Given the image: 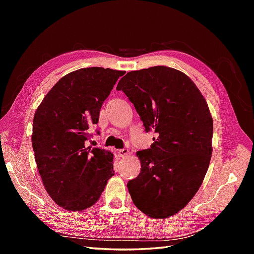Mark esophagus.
<instances>
[{
  "mask_svg": "<svg viewBox=\"0 0 254 254\" xmlns=\"http://www.w3.org/2000/svg\"><path fill=\"white\" fill-rule=\"evenodd\" d=\"M128 153H130V150H128L127 148H122L119 150V155H120V157H126Z\"/></svg>",
  "mask_w": 254,
  "mask_h": 254,
  "instance_id": "1",
  "label": "esophagus"
}]
</instances>
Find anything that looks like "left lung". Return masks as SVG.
Wrapping results in <instances>:
<instances>
[{
  "instance_id": "1",
  "label": "left lung",
  "mask_w": 254,
  "mask_h": 254,
  "mask_svg": "<svg viewBox=\"0 0 254 254\" xmlns=\"http://www.w3.org/2000/svg\"><path fill=\"white\" fill-rule=\"evenodd\" d=\"M134 105L152 146L138 150L141 172L127 183L134 205L152 218H167L191 201L212 157L213 119L191 78L176 68L128 72L117 86Z\"/></svg>"
}]
</instances>
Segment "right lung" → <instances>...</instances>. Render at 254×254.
<instances>
[{
	"label": "right lung",
	"instance_id": "right-lung-1",
	"mask_svg": "<svg viewBox=\"0 0 254 254\" xmlns=\"http://www.w3.org/2000/svg\"><path fill=\"white\" fill-rule=\"evenodd\" d=\"M124 74L104 67L79 68L53 86L37 108L31 143L42 183L50 197L71 212L98 201L115 175L113 154L86 146L104 101Z\"/></svg>",
	"mask_w": 254,
	"mask_h": 254
}]
</instances>
